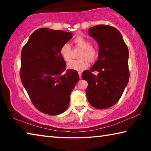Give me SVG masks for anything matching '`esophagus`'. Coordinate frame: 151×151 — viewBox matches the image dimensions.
<instances>
[{
	"label": "esophagus",
	"mask_w": 151,
	"mask_h": 151,
	"mask_svg": "<svg viewBox=\"0 0 151 151\" xmlns=\"http://www.w3.org/2000/svg\"><path fill=\"white\" fill-rule=\"evenodd\" d=\"M78 75H79V76H80V78H81V76H82V72H81V71H79V72H78Z\"/></svg>",
	"instance_id": "34e87169"
}]
</instances>
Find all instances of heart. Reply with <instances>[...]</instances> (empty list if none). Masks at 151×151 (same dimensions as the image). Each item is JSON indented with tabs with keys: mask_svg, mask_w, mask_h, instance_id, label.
<instances>
[{
	"mask_svg": "<svg viewBox=\"0 0 151 151\" xmlns=\"http://www.w3.org/2000/svg\"><path fill=\"white\" fill-rule=\"evenodd\" d=\"M75 44L83 48L79 57L81 58L72 60L67 64V67L69 69L81 71L85 70L89 65V61L93 62L97 57V50L92 47L91 41L85 39L83 36H77L74 39ZM60 53L66 61H69L71 58V47L69 43H65L60 48Z\"/></svg>",
	"mask_w": 151,
	"mask_h": 151,
	"instance_id": "heart-1",
	"label": "heart"
}]
</instances>
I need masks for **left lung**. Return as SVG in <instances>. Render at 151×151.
<instances>
[{"label": "left lung", "instance_id": "8db88e82", "mask_svg": "<svg viewBox=\"0 0 151 151\" xmlns=\"http://www.w3.org/2000/svg\"><path fill=\"white\" fill-rule=\"evenodd\" d=\"M88 35L98 42L99 57L90 70L83 73L82 78L88 82V103L96 109H107L119 101L129 83V50L114 27L96 25L88 29ZM94 70L98 75L91 73Z\"/></svg>", "mask_w": 151, "mask_h": 151}]
</instances>
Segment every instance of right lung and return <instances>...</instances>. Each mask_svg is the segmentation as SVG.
<instances>
[{"label":"right lung","instance_id":"add662e5","mask_svg":"<svg viewBox=\"0 0 151 151\" xmlns=\"http://www.w3.org/2000/svg\"><path fill=\"white\" fill-rule=\"evenodd\" d=\"M72 37L71 32L41 28L32 32L22 49L20 79L32 104L43 113L65 112L79 80L76 70L62 74L66 63L60 50Z\"/></svg>","mask_w":151,"mask_h":151}]
</instances>
